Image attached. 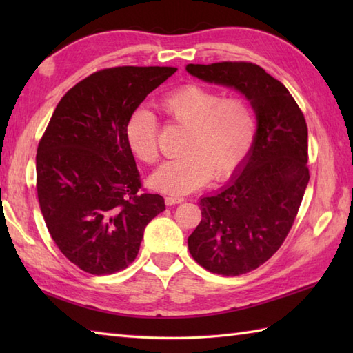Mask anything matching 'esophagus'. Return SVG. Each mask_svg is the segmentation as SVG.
<instances>
[{"mask_svg":"<svg viewBox=\"0 0 353 353\" xmlns=\"http://www.w3.org/2000/svg\"><path fill=\"white\" fill-rule=\"evenodd\" d=\"M182 201H185V199L182 196H168V197H165V203H167L168 206L179 205V203H182Z\"/></svg>","mask_w":353,"mask_h":353,"instance_id":"obj_1","label":"esophagus"}]
</instances>
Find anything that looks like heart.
<instances>
[{"instance_id":"obj_1","label":"heart","mask_w":353,"mask_h":353,"mask_svg":"<svg viewBox=\"0 0 353 353\" xmlns=\"http://www.w3.org/2000/svg\"><path fill=\"white\" fill-rule=\"evenodd\" d=\"M162 115L186 129L183 156L165 162L150 177L154 190L170 196L196 191L214 177L228 181L249 157L256 139V115L241 95L223 97L216 89L186 83L165 94L157 103ZM133 156L153 165L159 159V123L145 109L133 110L124 127Z\"/></svg>"}]
</instances>
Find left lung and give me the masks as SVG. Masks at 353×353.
<instances>
[{"label":"left lung","mask_w":353,"mask_h":353,"mask_svg":"<svg viewBox=\"0 0 353 353\" xmlns=\"http://www.w3.org/2000/svg\"><path fill=\"white\" fill-rule=\"evenodd\" d=\"M186 71L238 89L256 114L249 157L230 185L200 200L201 221L188 238L197 264L211 273L239 276L272 258L296 220L310 182L308 127L288 89L259 65L190 63Z\"/></svg>","instance_id":"1"}]
</instances>
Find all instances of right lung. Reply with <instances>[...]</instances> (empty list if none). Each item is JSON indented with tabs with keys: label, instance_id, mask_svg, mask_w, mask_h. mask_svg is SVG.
Instances as JSON below:
<instances>
[{
	"label": "right lung",
	"instance_id": "obj_1",
	"mask_svg": "<svg viewBox=\"0 0 353 353\" xmlns=\"http://www.w3.org/2000/svg\"><path fill=\"white\" fill-rule=\"evenodd\" d=\"M177 71L115 66L72 86L37 145L36 191L52 241L80 270L112 274L137 258L144 229L165 209L141 182L127 118Z\"/></svg>",
	"mask_w": 353,
	"mask_h": 353
}]
</instances>
